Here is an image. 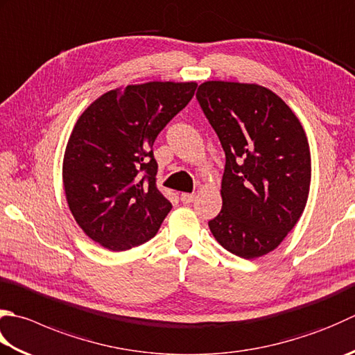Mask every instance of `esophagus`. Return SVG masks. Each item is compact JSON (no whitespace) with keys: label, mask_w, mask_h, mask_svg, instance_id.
<instances>
[{"label":"esophagus","mask_w":355,"mask_h":355,"mask_svg":"<svg viewBox=\"0 0 355 355\" xmlns=\"http://www.w3.org/2000/svg\"><path fill=\"white\" fill-rule=\"evenodd\" d=\"M180 198H182V201L184 205L187 203H192L193 200H196V193H189V192H183L182 196H180Z\"/></svg>","instance_id":"34e87169"}]
</instances>
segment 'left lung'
<instances>
[{
    "instance_id": "1",
    "label": "left lung",
    "mask_w": 355,
    "mask_h": 355,
    "mask_svg": "<svg viewBox=\"0 0 355 355\" xmlns=\"http://www.w3.org/2000/svg\"><path fill=\"white\" fill-rule=\"evenodd\" d=\"M197 100L226 155L223 206L211 232L241 259L266 255L308 201L311 152L302 123L279 95L254 83L205 81Z\"/></svg>"
}]
</instances>
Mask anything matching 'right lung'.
Segmentation results:
<instances>
[{
	"label": "right lung",
	"mask_w": 355,
	"mask_h": 355,
	"mask_svg": "<svg viewBox=\"0 0 355 355\" xmlns=\"http://www.w3.org/2000/svg\"><path fill=\"white\" fill-rule=\"evenodd\" d=\"M197 83L149 81L103 94L80 115L62 158V186L89 239L114 252L158 232L171 201L157 187L152 146Z\"/></svg>",
	"instance_id": "right-lung-1"
}]
</instances>
